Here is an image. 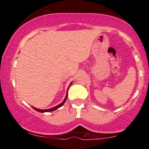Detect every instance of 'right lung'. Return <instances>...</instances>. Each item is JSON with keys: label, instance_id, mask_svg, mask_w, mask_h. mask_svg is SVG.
Segmentation results:
<instances>
[{"label": "right lung", "instance_id": "1", "mask_svg": "<svg viewBox=\"0 0 149 149\" xmlns=\"http://www.w3.org/2000/svg\"><path fill=\"white\" fill-rule=\"evenodd\" d=\"M72 82L70 83V84L69 85V87L70 86L71 84H72ZM68 87V88H69ZM68 90H67V92H66V97H65V98L64 100H63V102L62 103H60V104H58V106H56V107H53V108H51V109H36V108L35 107H32V108L35 110V111L39 112V113H47V112H52V111H56V109H59V108H60L61 107H62L63 105H64V104L65 103V102H66V99H67V97H68Z\"/></svg>", "mask_w": 149, "mask_h": 149}]
</instances>
